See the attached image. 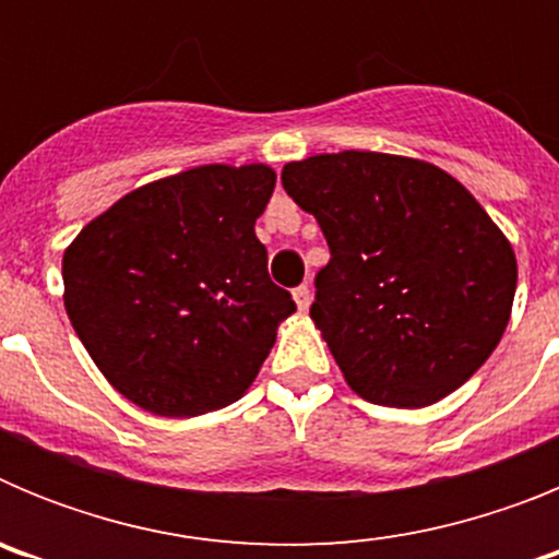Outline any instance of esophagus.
<instances>
[{
    "mask_svg": "<svg viewBox=\"0 0 559 559\" xmlns=\"http://www.w3.org/2000/svg\"><path fill=\"white\" fill-rule=\"evenodd\" d=\"M310 285H299V288H294V299H296V308L299 310H308L310 308Z\"/></svg>",
    "mask_w": 559,
    "mask_h": 559,
    "instance_id": "esophagus-1",
    "label": "esophagus"
}]
</instances>
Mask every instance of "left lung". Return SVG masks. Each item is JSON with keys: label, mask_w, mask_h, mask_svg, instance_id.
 <instances>
[{"label": "left lung", "mask_w": 559, "mask_h": 559, "mask_svg": "<svg viewBox=\"0 0 559 559\" xmlns=\"http://www.w3.org/2000/svg\"><path fill=\"white\" fill-rule=\"evenodd\" d=\"M283 187L330 246L310 305L355 394L423 408L498 347L518 285L510 240L445 170L341 151L290 162Z\"/></svg>", "instance_id": "8db88e82"}]
</instances>
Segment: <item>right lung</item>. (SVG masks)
<instances>
[{
    "label": "right lung",
    "mask_w": 559,
    "mask_h": 559,
    "mask_svg": "<svg viewBox=\"0 0 559 559\" xmlns=\"http://www.w3.org/2000/svg\"><path fill=\"white\" fill-rule=\"evenodd\" d=\"M276 176L204 165L128 192L63 254L69 322L122 397L159 417L235 403L296 310L257 240Z\"/></svg>",
    "instance_id": "add662e5"
}]
</instances>
